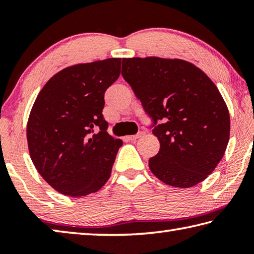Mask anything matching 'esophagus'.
I'll return each mask as SVG.
<instances>
[{
    "instance_id": "1",
    "label": "esophagus",
    "mask_w": 254,
    "mask_h": 254,
    "mask_svg": "<svg viewBox=\"0 0 254 254\" xmlns=\"http://www.w3.org/2000/svg\"><path fill=\"white\" fill-rule=\"evenodd\" d=\"M144 135V132H139V133H136V134H134V135H130V136H127V139L128 140H131V141H135V140H137V139H140V137H142Z\"/></svg>"
}]
</instances>
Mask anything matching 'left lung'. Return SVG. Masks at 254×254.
Segmentation results:
<instances>
[{
    "label": "left lung",
    "mask_w": 254,
    "mask_h": 254,
    "mask_svg": "<svg viewBox=\"0 0 254 254\" xmlns=\"http://www.w3.org/2000/svg\"><path fill=\"white\" fill-rule=\"evenodd\" d=\"M122 76L160 124V150L149 168L162 183L189 188L212 174L230 140V112L212 79L194 64L159 57L123 58Z\"/></svg>",
    "instance_id": "left-lung-1"
}]
</instances>
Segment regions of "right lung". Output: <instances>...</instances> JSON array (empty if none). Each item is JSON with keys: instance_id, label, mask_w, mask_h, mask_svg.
<instances>
[{"instance_id": "add662e5", "label": "right lung", "mask_w": 254, "mask_h": 254, "mask_svg": "<svg viewBox=\"0 0 254 254\" xmlns=\"http://www.w3.org/2000/svg\"><path fill=\"white\" fill-rule=\"evenodd\" d=\"M120 72L121 58L64 68L33 103L27 124L30 157L41 177L64 195L93 194L110 178L123 142L106 132L102 111L105 91Z\"/></svg>"}]
</instances>
